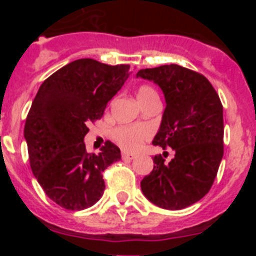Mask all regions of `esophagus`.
I'll return each mask as SVG.
<instances>
[{"mask_svg":"<svg viewBox=\"0 0 256 256\" xmlns=\"http://www.w3.org/2000/svg\"><path fill=\"white\" fill-rule=\"evenodd\" d=\"M122 158H123V160H134L136 159V155L134 154H130V152H126V151H123L122 152Z\"/></svg>","mask_w":256,"mask_h":256,"instance_id":"1","label":"esophagus"}]
</instances>
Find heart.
Listing matches in <instances>:
<instances>
[{
    "instance_id": "1",
    "label": "heart",
    "mask_w": 256,
    "mask_h": 256,
    "mask_svg": "<svg viewBox=\"0 0 256 256\" xmlns=\"http://www.w3.org/2000/svg\"><path fill=\"white\" fill-rule=\"evenodd\" d=\"M152 96H156V92L150 86H141L137 90V100H138L140 104ZM148 137V130L144 126H119L114 132L115 141L126 150H137Z\"/></svg>"
}]
</instances>
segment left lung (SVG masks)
I'll return each instance as SVG.
<instances>
[{
	"mask_svg": "<svg viewBox=\"0 0 256 256\" xmlns=\"http://www.w3.org/2000/svg\"><path fill=\"white\" fill-rule=\"evenodd\" d=\"M137 78L159 86L165 110L152 144L170 148L174 158H154V169L141 180L148 201L168 210L195 204L206 195L223 158V106L204 76L180 65L141 69Z\"/></svg>",
	"mask_w": 256,
	"mask_h": 256,
	"instance_id": "obj_1",
	"label": "left lung"
}]
</instances>
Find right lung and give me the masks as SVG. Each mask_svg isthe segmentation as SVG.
Segmentation results:
<instances>
[{"mask_svg": "<svg viewBox=\"0 0 256 256\" xmlns=\"http://www.w3.org/2000/svg\"><path fill=\"white\" fill-rule=\"evenodd\" d=\"M130 73V65L79 58L50 76L32 102L24 126L32 172L46 195L64 209L96 204L105 190L102 172L122 159L110 141L98 154L87 152L84 136Z\"/></svg>", "mask_w": 256, "mask_h": 256, "instance_id": "obj_1", "label": "right lung"}]
</instances>
